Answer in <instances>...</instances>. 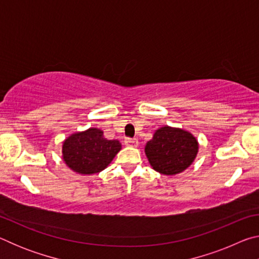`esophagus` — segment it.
Listing matches in <instances>:
<instances>
[{
  "label": "esophagus",
  "mask_w": 259,
  "mask_h": 259,
  "mask_svg": "<svg viewBox=\"0 0 259 259\" xmlns=\"http://www.w3.org/2000/svg\"><path fill=\"white\" fill-rule=\"evenodd\" d=\"M124 144L126 146H130V147H137L138 146V140L133 139V138H126L124 140Z\"/></svg>",
  "instance_id": "34e87169"
}]
</instances>
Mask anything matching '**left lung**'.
<instances>
[{"mask_svg":"<svg viewBox=\"0 0 259 259\" xmlns=\"http://www.w3.org/2000/svg\"><path fill=\"white\" fill-rule=\"evenodd\" d=\"M199 151V143L188 131L164 125L147 142L145 154L155 171L166 176L183 172Z\"/></svg>","mask_w":259,"mask_h":259,"instance_id":"8db88e82","label":"left lung"}]
</instances>
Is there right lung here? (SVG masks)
I'll return each instance as SVG.
<instances>
[{"label": "right lung", "instance_id": "add662e5", "mask_svg": "<svg viewBox=\"0 0 259 259\" xmlns=\"http://www.w3.org/2000/svg\"><path fill=\"white\" fill-rule=\"evenodd\" d=\"M120 150L119 140H108L100 129L89 128L64 140L63 159L73 171L91 175L106 168Z\"/></svg>", "mask_w": 259, "mask_h": 259}]
</instances>
